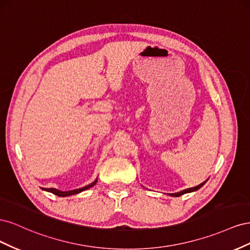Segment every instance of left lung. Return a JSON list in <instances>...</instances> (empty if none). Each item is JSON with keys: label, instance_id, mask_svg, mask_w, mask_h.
Returning a JSON list of instances; mask_svg holds the SVG:
<instances>
[{"label": "left lung", "instance_id": "left-lung-1", "mask_svg": "<svg viewBox=\"0 0 250 250\" xmlns=\"http://www.w3.org/2000/svg\"><path fill=\"white\" fill-rule=\"evenodd\" d=\"M206 183H207V180H206V181H203L202 184H200V185H198V186H196V187H194V188H187V190H183V191L177 192V193H172V194H169V195H170V196H173V197H179V196L184 195V194H186V193H191V192H195V191L199 190V188H200L201 187H203V185L206 184Z\"/></svg>", "mask_w": 250, "mask_h": 250}]
</instances>
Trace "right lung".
I'll use <instances>...</instances> for the list:
<instances>
[{
  "label": "right lung",
  "instance_id": "1",
  "mask_svg": "<svg viewBox=\"0 0 250 250\" xmlns=\"http://www.w3.org/2000/svg\"><path fill=\"white\" fill-rule=\"evenodd\" d=\"M96 184H97V179L94 181V183H92V184L88 185V186H85V187L80 188H76V190H72V191H65V192L59 191V190H57V188H42V190L47 191V192H50V193H53V194H55V195L59 196V197H66V196L75 195V194H78V193H81V192H83V191H85V190H87V188H89L94 187Z\"/></svg>",
  "mask_w": 250,
  "mask_h": 250
}]
</instances>
